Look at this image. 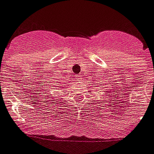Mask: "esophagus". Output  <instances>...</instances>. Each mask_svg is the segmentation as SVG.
I'll list each match as a JSON object with an SVG mask.
<instances>
[{
  "label": "esophagus",
  "mask_w": 154,
  "mask_h": 154,
  "mask_svg": "<svg viewBox=\"0 0 154 154\" xmlns=\"http://www.w3.org/2000/svg\"><path fill=\"white\" fill-rule=\"evenodd\" d=\"M76 77H77V79H78V80L80 81V79H82V75H81V74H79V75H77V76H76Z\"/></svg>",
  "instance_id": "obj_1"
}]
</instances>
